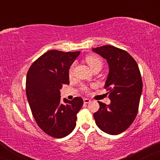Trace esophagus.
Instances as JSON below:
<instances>
[{
  "label": "esophagus",
  "mask_w": 160,
  "mask_h": 160,
  "mask_svg": "<svg viewBox=\"0 0 160 160\" xmlns=\"http://www.w3.org/2000/svg\"><path fill=\"white\" fill-rule=\"evenodd\" d=\"M91 102L90 99H89V98H83L84 104H88V103H89V102Z\"/></svg>",
  "instance_id": "1"
}]
</instances>
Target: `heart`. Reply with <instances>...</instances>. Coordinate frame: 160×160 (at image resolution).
<instances>
[{"instance_id": "b5f03b06", "label": "heart", "mask_w": 160, "mask_h": 160, "mask_svg": "<svg viewBox=\"0 0 160 160\" xmlns=\"http://www.w3.org/2000/svg\"><path fill=\"white\" fill-rule=\"evenodd\" d=\"M85 61L88 65L90 67V68L92 70L94 68L97 67V66H102V61L98 58V57L95 56H88L86 57ZM73 71H74V65H71L69 69V76L71 77L73 75ZM82 90L84 92H87L89 90L86 86H82Z\"/></svg>"}]
</instances>
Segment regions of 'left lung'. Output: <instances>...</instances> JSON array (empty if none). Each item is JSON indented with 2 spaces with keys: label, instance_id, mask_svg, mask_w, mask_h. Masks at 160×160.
Listing matches in <instances>:
<instances>
[{
  "label": "left lung",
  "instance_id": "obj_1",
  "mask_svg": "<svg viewBox=\"0 0 160 160\" xmlns=\"http://www.w3.org/2000/svg\"><path fill=\"white\" fill-rule=\"evenodd\" d=\"M107 60L109 74L104 88L111 104L98 102L94 113L96 125L110 135H118L131 126L136 117L142 92V79L135 60L126 51L111 45L92 49Z\"/></svg>",
  "mask_w": 160,
  "mask_h": 160
}]
</instances>
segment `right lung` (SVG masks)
<instances>
[{"label": "right lung", "mask_w": 160, "mask_h": 160, "mask_svg": "<svg viewBox=\"0 0 160 160\" xmlns=\"http://www.w3.org/2000/svg\"><path fill=\"white\" fill-rule=\"evenodd\" d=\"M80 52L49 50L33 62L27 73L26 95L38 126L56 138L68 135L76 126L83 101L75 97L61 102L60 89L69 84V69Z\"/></svg>", "instance_id": "add662e5"}]
</instances>
